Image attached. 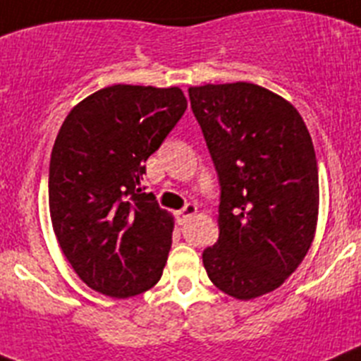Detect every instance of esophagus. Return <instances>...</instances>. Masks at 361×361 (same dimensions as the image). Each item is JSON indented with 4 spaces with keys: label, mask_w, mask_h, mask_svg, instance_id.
Here are the masks:
<instances>
[{
    "label": "esophagus",
    "mask_w": 361,
    "mask_h": 361,
    "mask_svg": "<svg viewBox=\"0 0 361 361\" xmlns=\"http://www.w3.org/2000/svg\"><path fill=\"white\" fill-rule=\"evenodd\" d=\"M196 214H197V207H196V204L188 203L187 207H185V209H181L180 212H178V221H180L181 225H183V223H187V221L190 219V217H192V216H196Z\"/></svg>",
    "instance_id": "obj_1"
}]
</instances>
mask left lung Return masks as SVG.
<instances>
[{
	"label": "left lung",
	"instance_id": "left-lung-1",
	"mask_svg": "<svg viewBox=\"0 0 361 361\" xmlns=\"http://www.w3.org/2000/svg\"><path fill=\"white\" fill-rule=\"evenodd\" d=\"M221 183L219 237L203 252L217 290L252 300L277 290L313 245L318 167L295 106L252 82L188 87Z\"/></svg>",
	"mask_w": 361,
	"mask_h": 361
}]
</instances>
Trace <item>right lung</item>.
Listing matches in <instances>:
<instances>
[{
	"label": "right lung",
	"instance_id": "1",
	"mask_svg": "<svg viewBox=\"0 0 361 361\" xmlns=\"http://www.w3.org/2000/svg\"><path fill=\"white\" fill-rule=\"evenodd\" d=\"M187 109L178 86L115 84L73 106L50 158L55 237L92 290L128 298L164 274L174 217L142 192L145 160Z\"/></svg>",
	"mask_w": 361,
	"mask_h": 361
}]
</instances>
